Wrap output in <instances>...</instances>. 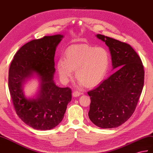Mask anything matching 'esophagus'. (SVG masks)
Wrapping results in <instances>:
<instances>
[{"label":"esophagus","mask_w":153,"mask_h":153,"mask_svg":"<svg viewBox=\"0 0 153 153\" xmlns=\"http://www.w3.org/2000/svg\"><path fill=\"white\" fill-rule=\"evenodd\" d=\"M80 95H81V93L79 92H77V91H74L72 94V96L74 97H79Z\"/></svg>","instance_id":"obj_1"}]
</instances>
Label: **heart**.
<instances>
[{"label":"heart","instance_id":"b5f03b06","mask_svg":"<svg viewBox=\"0 0 153 153\" xmlns=\"http://www.w3.org/2000/svg\"><path fill=\"white\" fill-rule=\"evenodd\" d=\"M110 56L107 49L85 44L70 46L67 49L65 58L57 62L58 73L63 81H68L74 75L79 79L81 85L93 87L104 79L108 73Z\"/></svg>","mask_w":153,"mask_h":153}]
</instances>
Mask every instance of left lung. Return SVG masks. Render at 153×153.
Instances as JSON below:
<instances>
[{
	"instance_id": "obj_1",
	"label": "left lung",
	"mask_w": 153,
	"mask_h": 153,
	"mask_svg": "<svg viewBox=\"0 0 153 153\" xmlns=\"http://www.w3.org/2000/svg\"><path fill=\"white\" fill-rule=\"evenodd\" d=\"M109 49L113 69L118 68L94 89L88 117L96 126L113 128L123 125L136 109L144 84L140 57L131 46L102 34L96 35Z\"/></svg>"
}]
</instances>
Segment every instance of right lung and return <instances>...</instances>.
Masks as SVG:
<instances>
[{"instance_id":"obj_1","label":"right lung","mask_w":153,"mask_h":153,"mask_svg":"<svg viewBox=\"0 0 153 153\" xmlns=\"http://www.w3.org/2000/svg\"><path fill=\"white\" fill-rule=\"evenodd\" d=\"M64 36L56 34L33 40L21 47L10 66L8 87L16 113L34 129L47 130L62 121L67 105L72 100L70 88L56 85L54 56ZM36 76L40 83L35 98H27L23 85Z\"/></svg>"}]
</instances>
